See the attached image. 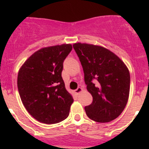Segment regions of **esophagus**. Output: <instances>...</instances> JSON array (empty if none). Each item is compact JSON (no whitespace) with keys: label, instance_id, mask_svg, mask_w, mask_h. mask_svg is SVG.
Masks as SVG:
<instances>
[{"label":"esophagus","instance_id":"obj_1","mask_svg":"<svg viewBox=\"0 0 149 149\" xmlns=\"http://www.w3.org/2000/svg\"><path fill=\"white\" fill-rule=\"evenodd\" d=\"M82 91H83L82 88H81V87H78V88L75 90V93H76V94H80Z\"/></svg>","mask_w":149,"mask_h":149}]
</instances>
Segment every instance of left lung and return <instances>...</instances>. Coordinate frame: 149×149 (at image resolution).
<instances>
[{"label":"left lung","mask_w":149,"mask_h":149,"mask_svg":"<svg viewBox=\"0 0 149 149\" xmlns=\"http://www.w3.org/2000/svg\"><path fill=\"white\" fill-rule=\"evenodd\" d=\"M84 73L87 91L93 102L85 107L87 116L97 123L116 119L127 104L130 93L128 68L120 58L102 46L73 45Z\"/></svg>","instance_id":"1"}]
</instances>
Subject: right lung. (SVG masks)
Returning a JSON list of instances; mask_svg holds the SVG:
<instances>
[{
	"label": "right lung",
	"instance_id": "add662e5",
	"mask_svg": "<svg viewBox=\"0 0 149 149\" xmlns=\"http://www.w3.org/2000/svg\"><path fill=\"white\" fill-rule=\"evenodd\" d=\"M71 49L70 44L41 48L19 69L21 100L29 113L40 123L55 124L68 116L73 99L66 90L61 73Z\"/></svg>",
	"mask_w": 149,
	"mask_h": 149
}]
</instances>
